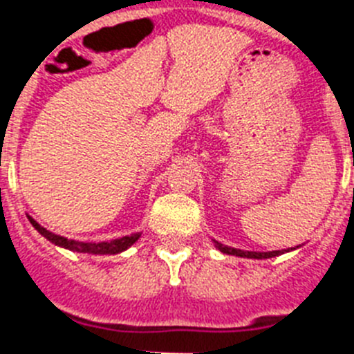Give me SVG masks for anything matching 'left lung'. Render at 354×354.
Here are the masks:
<instances>
[{"instance_id": "8db88e82", "label": "left lung", "mask_w": 354, "mask_h": 354, "mask_svg": "<svg viewBox=\"0 0 354 354\" xmlns=\"http://www.w3.org/2000/svg\"><path fill=\"white\" fill-rule=\"evenodd\" d=\"M214 246L220 252L227 253V255H236V257H246V259H270V257H277V255H282L283 252H289L292 248L287 250H271V252H250V250H241V248H234V246H227L221 245L220 241L214 239Z\"/></svg>"}]
</instances>
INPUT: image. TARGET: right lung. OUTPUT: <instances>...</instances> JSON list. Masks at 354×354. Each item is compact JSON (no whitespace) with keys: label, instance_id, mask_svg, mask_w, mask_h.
Instances as JSON below:
<instances>
[{"label":"right lung","instance_id":"add662e5","mask_svg":"<svg viewBox=\"0 0 354 354\" xmlns=\"http://www.w3.org/2000/svg\"><path fill=\"white\" fill-rule=\"evenodd\" d=\"M28 220L33 227L42 234L48 241H51L53 245L62 246V248L72 250V252H80V253H93V255H113V253H120L124 250L129 248L131 245H134L136 241L140 239L142 232H131L126 234V236L113 237V239H104V241H81V239H72V237H65L62 234H56L53 230H48V228L40 225L39 221L33 218V216H28Z\"/></svg>","mask_w":354,"mask_h":354}]
</instances>
